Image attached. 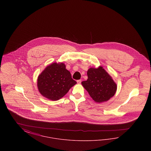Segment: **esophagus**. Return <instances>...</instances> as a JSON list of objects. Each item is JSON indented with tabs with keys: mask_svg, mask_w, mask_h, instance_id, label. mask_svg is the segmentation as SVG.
<instances>
[{
	"mask_svg": "<svg viewBox=\"0 0 151 151\" xmlns=\"http://www.w3.org/2000/svg\"><path fill=\"white\" fill-rule=\"evenodd\" d=\"M77 83H78V84H81V80H77Z\"/></svg>",
	"mask_w": 151,
	"mask_h": 151,
	"instance_id": "1",
	"label": "esophagus"
}]
</instances>
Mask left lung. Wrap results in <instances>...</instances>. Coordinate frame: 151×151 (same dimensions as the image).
Listing matches in <instances>:
<instances>
[{
  "mask_svg": "<svg viewBox=\"0 0 151 151\" xmlns=\"http://www.w3.org/2000/svg\"><path fill=\"white\" fill-rule=\"evenodd\" d=\"M87 75L88 78L81 84L94 101H106L115 94L116 85L102 67L89 68Z\"/></svg>",
  "mask_w": 151,
  "mask_h": 151,
  "instance_id": "left-lung-1",
  "label": "left lung"
}]
</instances>
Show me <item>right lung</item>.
Listing matches in <instances>:
<instances>
[{"label": "right lung", "mask_w": 151, "mask_h": 151, "mask_svg": "<svg viewBox=\"0 0 151 151\" xmlns=\"http://www.w3.org/2000/svg\"><path fill=\"white\" fill-rule=\"evenodd\" d=\"M76 83L63 63H54L47 66L37 80V86L40 93L52 101L62 98Z\"/></svg>", "instance_id": "obj_1"}]
</instances>
